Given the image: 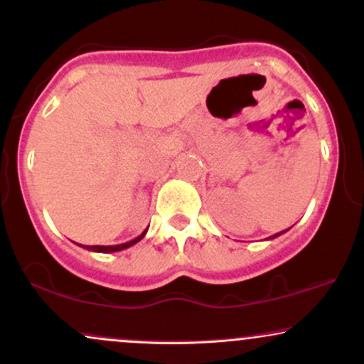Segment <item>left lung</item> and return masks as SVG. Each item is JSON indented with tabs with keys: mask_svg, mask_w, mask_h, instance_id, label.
<instances>
[{
	"mask_svg": "<svg viewBox=\"0 0 364 364\" xmlns=\"http://www.w3.org/2000/svg\"><path fill=\"white\" fill-rule=\"evenodd\" d=\"M284 232V231H282ZM282 232H277V235H274V236H270V240H274V237H277V236H281Z\"/></svg>",
	"mask_w": 364,
	"mask_h": 364,
	"instance_id": "8db88e82",
	"label": "left lung"
}]
</instances>
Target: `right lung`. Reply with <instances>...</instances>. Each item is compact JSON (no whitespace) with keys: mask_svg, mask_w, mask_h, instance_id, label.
I'll return each mask as SVG.
<instances>
[{"mask_svg":"<svg viewBox=\"0 0 364 364\" xmlns=\"http://www.w3.org/2000/svg\"><path fill=\"white\" fill-rule=\"evenodd\" d=\"M145 232H147V231H144L139 237H135V240L128 241V243H123V245H112V246H101V245L85 246V245H80V246H82V248L90 250V252H97V253H114V252H121V250H127V248H129V246H133L135 243H139L141 237L145 236Z\"/></svg>","mask_w":364,"mask_h":364,"instance_id":"1","label":"right lung"}]
</instances>
